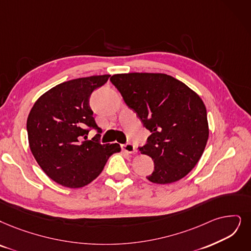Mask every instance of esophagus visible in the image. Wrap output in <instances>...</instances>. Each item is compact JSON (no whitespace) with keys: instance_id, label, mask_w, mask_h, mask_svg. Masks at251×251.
Here are the masks:
<instances>
[{"instance_id":"obj_1","label":"esophagus","mask_w":251,"mask_h":251,"mask_svg":"<svg viewBox=\"0 0 251 251\" xmlns=\"http://www.w3.org/2000/svg\"><path fill=\"white\" fill-rule=\"evenodd\" d=\"M122 149L124 150V151H126L127 153H134L135 150H136V147L132 143H126V144L122 145Z\"/></svg>"}]
</instances>
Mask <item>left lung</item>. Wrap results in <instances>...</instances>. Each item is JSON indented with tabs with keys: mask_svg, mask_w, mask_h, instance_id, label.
I'll use <instances>...</instances> for the list:
<instances>
[{
	"mask_svg": "<svg viewBox=\"0 0 251 251\" xmlns=\"http://www.w3.org/2000/svg\"><path fill=\"white\" fill-rule=\"evenodd\" d=\"M110 81L151 135L139 151L154 163L146 178L168 184L186 176L202 156L209 128L206 107L194 91L162 73L116 74Z\"/></svg>",
	"mask_w": 251,
	"mask_h": 251,
	"instance_id": "left-lung-1",
	"label": "left lung"
}]
</instances>
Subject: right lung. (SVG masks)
Here are the masks:
<instances>
[{
  "mask_svg": "<svg viewBox=\"0 0 251 251\" xmlns=\"http://www.w3.org/2000/svg\"><path fill=\"white\" fill-rule=\"evenodd\" d=\"M110 75L69 80L49 89L34 104L26 122L28 144L37 163L56 183L77 188L91 183L120 145L100 142L102 129L89 98ZM91 129L98 133L87 140Z\"/></svg>",
  "mask_w": 251,
  "mask_h": 251,
  "instance_id": "right-lung-1",
  "label": "right lung"
}]
</instances>
